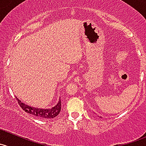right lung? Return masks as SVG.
<instances>
[{
  "label": "right lung",
  "mask_w": 146,
  "mask_h": 146,
  "mask_svg": "<svg viewBox=\"0 0 146 146\" xmlns=\"http://www.w3.org/2000/svg\"><path fill=\"white\" fill-rule=\"evenodd\" d=\"M16 100H17L18 102L19 103V105L21 107L22 109L25 111V112H28V113L33 115L34 116L39 117V118L42 119H51L57 116L59 114L61 111V100L58 101L57 104L53 108H47V109H42V108H34V107L30 106L26 104L23 103V102L20 100L19 98L16 97Z\"/></svg>",
  "instance_id": "1"
}]
</instances>
